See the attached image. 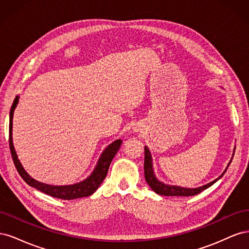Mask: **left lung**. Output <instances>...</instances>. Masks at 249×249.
Listing matches in <instances>:
<instances>
[{
    "instance_id": "obj_1",
    "label": "left lung",
    "mask_w": 249,
    "mask_h": 249,
    "mask_svg": "<svg viewBox=\"0 0 249 249\" xmlns=\"http://www.w3.org/2000/svg\"><path fill=\"white\" fill-rule=\"evenodd\" d=\"M235 149L236 146L233 147V152L231 159L229 162L227 168L224 169V171L221 173V176L218 177L216 179H214L213 182H210L206 185L197 187V188H185V187H180V186H175V185H168L165 184L161 180L158 179V178L155 175L154 171V165H153V157L152 154H150V150L148 149L147 146H144V176H145V180L149 187L152 188V190L155 191L157 194L159 195H165V196H193V195H196L200 193L201 191L208 189L209 187L215 184L218 179H220L225 171L228 170L230 164L232 160L233 154H235Z\"/></svg>"
}]
</instances>
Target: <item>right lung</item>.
<instances>
[{
  "instance_id": "obj_1",
  "label": "right lung",
  "mask_w": 249,
  "mask_h": 249,
  "mask_svg": "<svg viewBox=\"0 0 249 249\" xmlns=\"http://www.w3.org/2000/svg\"><path fill=\"white\" fill-rule=\"evenodd\" d=\"M19 96L18 95L14 100L11 109H10V115H9V146H10V152L12 155V159L14 162V165L19 173V176L22 178V179L31 187H34L35 189L39 190L43 193L48 195H51L53 197L56 198H61V199H76L81 197H87L90 195L93 194L97 188L103 183L107 176V172L109 169L110 164L113 160V158L118 152V149L122 145V139H117L113 141L111 144H109L106 148L104 149V152L100 156L99 160L95 165L93 171L91 172L88 178L85 179L81 180L80 183H76L72 185H64V186H54V185H49L44 184L41 182H38L35 178H33L29 173L22 167L21 163L18 160V157L17 155L16 149H14L13 145V140H12V120H13V113L16 110L18 104Z\"/></svg>"
}]
</instances>
